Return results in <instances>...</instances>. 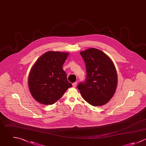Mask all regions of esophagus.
<instances>
[{
    "label": "esophagus",
    "mask_w": 146,
    "mask_h": 146,
    "mask_svg": "<svg viewBox=\"0 0 146 146\" xmlns=\"http://www.w3.org/2000/svg\"><path fill=\"white\" fill-rule=\"evenodd\" d=\"M77 82H74V83H73V84H72V85H73V87H74V88H75L76 86V85H77Z\"/></svg>",
    "instance_id": "esophagus-1"
}]
</instances>
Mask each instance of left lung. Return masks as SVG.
<instances>
[{"label":"left lung","mask_w":146,"mask_h":146,"mask_svg":"<svg viewBox=\"0 0 146 146\" xmlns=\"http://www.w3.org/2000/svg\"><path fill=\"white\" fill-rule=\"evenodd\" d=\"M86 69V80L77 88L85 101L93 106L107 104L114 96L118 82L115 65L109 57L96 48L80 52Z\"/></svg>","instance_id":"obj_1"}]
</instances>
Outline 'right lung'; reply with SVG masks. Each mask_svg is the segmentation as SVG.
I'll return each mask as SVG.
<instances>
[{
	"label": "right lung",
	"instance_id": "add662e5",
	"mask_svg": "<svg viewBox=\"0 0 146 146\" xmlns=\"http://www.w3.org/2000/svg\"><path fill=\"white\" fill-rule=\"evenodd\" d=\"M68 55V52L48 51L41 55L31 68L28 87L31 95L38 102L52 105L72 86L62 69Z\"/></svg>",
	"mask_w": 146,
	"mask_h": 146
}]
</instances>
